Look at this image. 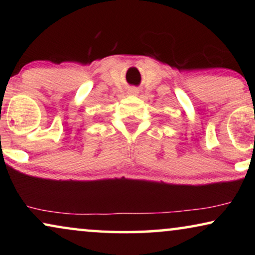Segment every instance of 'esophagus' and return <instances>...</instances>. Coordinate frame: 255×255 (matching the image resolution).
Instances as JSON below:
<instances>
[{
	"label": "esophagus",
	"mask_w": 255,
	"mask_h": 255,
	"mask_svg": "<svg viewBox=\"0 0 255 255\" xmlns=\"http://www.w3.org/2000/svg\"><path fill=\"white\" fill-rule=\"evenodd\" d=\"M138 93H139V90L137 88H130V89H128V94H130V95H138Z\"/></svg>",
	"instance_id": "34e87169"
}]
</instances>
